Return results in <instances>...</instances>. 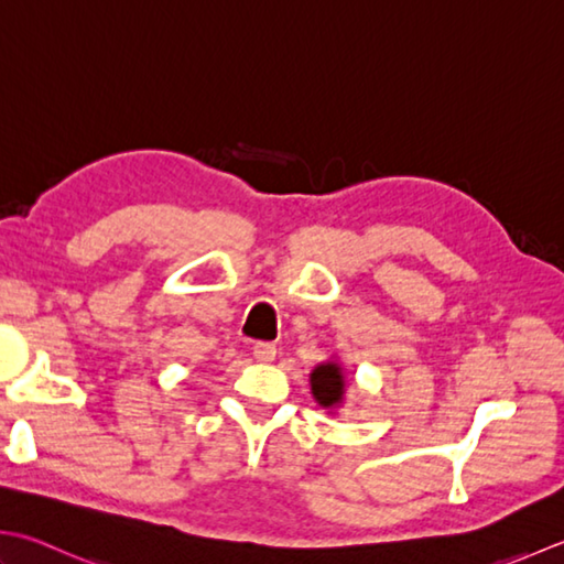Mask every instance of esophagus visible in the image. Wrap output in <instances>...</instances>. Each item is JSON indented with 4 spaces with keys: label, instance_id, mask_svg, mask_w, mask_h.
<instances>
[{
    "label": "esophagus",
    "instance_id": "34e87169",
    "mask_svg": "<svg viewBox=\"0 0 564 564\" xmlns=\"http://www.w3.org/2000/svg\"><path fill=\"white\" fill-rule=\"evenodd\" d=\"M253 357H257V361H263V364L273 361L275 359V345H273V341H257V345H253Z\"/></svg>",
    "mask_w": 564,
    "mask_h": 564
}]
</instances>
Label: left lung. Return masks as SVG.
I'll list each match as a JSON object with an SVG mask.
<instances>
[{"label": "left lung", "instance_id": "left-lung-1", "mask_svg": "<svg viewBox=\"0 0 564 564\" xmlns=\"http://www.w3.org/2000/svg\"><path fill=\"white\" fill-rule=\"evenodd\" d=\"M311 393L319 408H325L327 413H335L337 408L345 403L347 393V381H345V369L335 359L319 361L317 367L311 371Z\"/></svg>", "mask_w": 564, "mask_h": 564}]
</instances>
